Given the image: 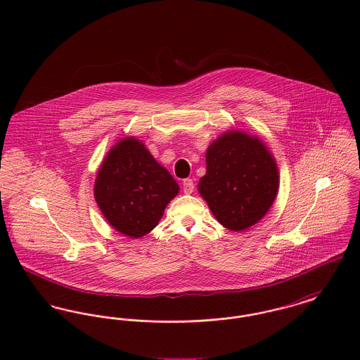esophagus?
<instances>
[{"instance_id": "obj_1", "label": "esophagus", "mask_w": 360, "mask_h": 360, "mask_svg": "<svg viewBox=\"0 0 360 360\" xmlns=\"http://www.w3.org/2000/svg\"><path fill=\"white\" fill-rule=\"evenodd\" d=\"M194 181L191 180V179H186L184 181H183V191L186 193V194H191L193 191H194Z\"/></svg>"}]
</instances>
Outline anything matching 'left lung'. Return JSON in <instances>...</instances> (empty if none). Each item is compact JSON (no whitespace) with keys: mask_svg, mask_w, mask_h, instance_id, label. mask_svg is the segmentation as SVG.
<instances>
[{"mask_svg":"<svg viewBox=\"0 0 360 360\" xmlns=\"http://www.w3.org/2000/svg\"><path fill=\"white\" fill-rule=\"evenodd\" d=\"M198 191L220 224L233 231L247 230L277 195L276 162L257 137L226 133L206 151V174Z\"/></svg>","mask_w":360,"mask_h":360,"instance_id":"1","label":"left lung"}]
</instances>
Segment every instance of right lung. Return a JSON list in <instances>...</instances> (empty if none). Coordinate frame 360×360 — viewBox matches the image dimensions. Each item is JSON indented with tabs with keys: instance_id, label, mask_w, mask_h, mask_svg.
Masks as SVG:
<instances>
[{
	"instance_id": "1",
	"label": "right lung",
	"mask_w": 360,
	"mask_h": 360,
	"mask_svg": "<svg viewBox=\"0 0 360 360\" xmlns=\"http://www.w3.org/2000/svg\"><path fill=\"white\" fill-rule=\"evenodd\" d=\"M179 184L136 139L117 143L100 167L94 195L112 227L140 238L154 230Z\"/></svg>"
}]
</instances>
